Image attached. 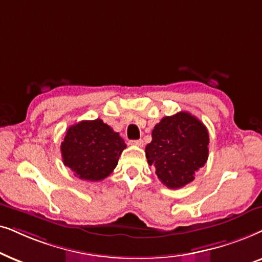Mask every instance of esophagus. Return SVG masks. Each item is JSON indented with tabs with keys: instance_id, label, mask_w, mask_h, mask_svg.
<instances>
[{
	"instance_id": "obj_1",
	"label": "esophagus",
	"mask_w": 262,
	"mask_h": 262,
	"mask_svg": "<svg viewBox=\"0 0 262 262\" xmlns=\"http://www.w3.org/2000/svg\"><path fill=\"white\" fill-rule=\"evenodd\" d=\"M132 145H135V146H139V147H141L142 145H144V141L141 140V139H139V140H133L130 141Z\"/></svg>"
}]
</instances>
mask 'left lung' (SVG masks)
I'll list each match as a JSON object with an SVG mask.
<instances>
[{"mask_svg":"<svg viewBox=\"0 0 262 262\" xmlns=\"http://www.w3.org/2000/svg\"><path fill=\"white\" fill-rule=\"evenodd\" d=\"M207 128L186 111L165 116L155 125L146 158L160 182L177 189L190 183L208 158Z\"/></svg>","mask_w":262,"mask_h":262,"instance_id":"obj_1","label":"left lung"}]
</instances>
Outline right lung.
<instances>
[{"mask_svg": "<svg viewBox=\"0 0 262 262\" xmlns=\"http://www.w3.org/2000/svg\"><path fill=\"white\" fill-rule=\"evenodd\" d=\"M123 139L102 120L71 125L61 144L63 164L76 177L102 181L114 171L125 148Z\"/></svg>", "mask_w": 262, "mask_h": 262, "instance_id": "add662e5", "label": "right lung"}]
</instances>
